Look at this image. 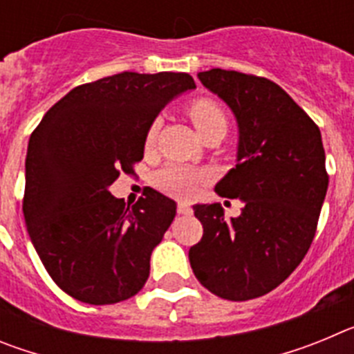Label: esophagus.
I'll list each match as a JSON object with an SVG mask.
<instances>
[{"instance_id": "34e87169", "label": "esophagus", "mask_w": 354, "mask_h": 354, "mask_svg": "<svg viewBox=\"0 0 354 354\" xmlns=\"http://www.w3.org/2000/svg\"><path fill=\"white\" fill-rule=\"evenodd\" d=\"M177 212H179V214H192L193 212V209H192V205L187 204V202H179V204H177Z\"/></svg>"}]
</instances>
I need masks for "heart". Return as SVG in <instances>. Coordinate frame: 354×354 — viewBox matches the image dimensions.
<instances>
[{"label":"heart","instance_id":"1","mask_svg":"<svg viewBox=\"0 0 354 354\" xmlns=\"http://www.w3.org/2000/svg\"><path fill=\"white\" fill-rule=\"evenodd\" d=\"M187 115H189L195 127L198 129L200 136L207 133L209 129H214V127H225L227 129V117H225V111L221 109V106L218 102L211 101V99H205V97H200V99L189 102ZM159 126H161L159 118L149 126L145 136L147 147H152L156 143ZM204 180V171L186 167V165H170V167L159 171L158 177H156V184H158L159 189H162V192L171 196H180V198L192 196Z\"/></svg>","mask_w":354,"mask_h":354}]
</instances>
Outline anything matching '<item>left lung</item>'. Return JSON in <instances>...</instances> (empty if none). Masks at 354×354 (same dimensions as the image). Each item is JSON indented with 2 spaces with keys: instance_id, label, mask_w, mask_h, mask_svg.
Returning <instances> with one entry per match:
<instances>
[{
  "instance_id": "obj_1",
  "label": "left lung",
  "mask_w": 354,
  "mask_h": 354,
  "mask_svg": "<svg viewBox=\"0 0 354 354\" xmlns=\"http://www.w3.org/2000/svg\"><path fill=\"white\" fill-rule=\"evenodd\" d=\"M198 80L236 115L237 165L214 189L243 209L227 220L220 204L193 205L204 236L189 248V264L212 294L246 301L280 286L310 248L328 189L323 140L273 81L223 68Z\"/></svg>"
}]
</instances>
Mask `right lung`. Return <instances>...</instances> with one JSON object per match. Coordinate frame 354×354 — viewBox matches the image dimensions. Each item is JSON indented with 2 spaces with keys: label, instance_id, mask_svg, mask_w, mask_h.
<instances>
[{
  "label": "right lung",
  "instance_id": "add662e5",
  "mask_svg": "<svg viewBox=\"0 0 354 354\" xmlns=\"http://www.w3.org/2000/svg\"><path fill=\"white\" fill-rule=\"evenodd\" d=\"M193 88L186 72H120L72 88L31 133L24 221L49 277L72 298L113 305L145 286L177 205L149 187L129 209L109 186L143 159L159 111Z\"/></svg>",
  "mask_w": 354,
  "mask_h": 354
}]
</instances>
